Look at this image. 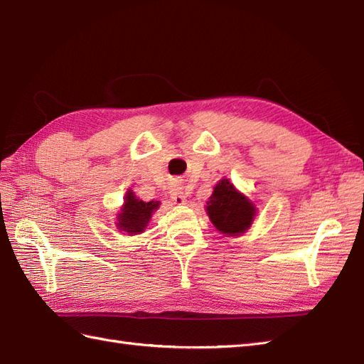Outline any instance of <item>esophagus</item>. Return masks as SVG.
Returning <instances> with one entry per match:
<instances>
[{
  "mask_svg": "<svg viewBox=\"0 0 364 364\" xmlns=\"http://www.w3.org/2000/svg\"><path fill=\"white\" fill-rule=\"evenodd\" d=\"M171 198L175 204H178V206H183V204L188 203V200H186V193L183 191V188H175L172 189L171 192Z\"/></svg>",
  "mask_w": 364,
  "mask_h": 364,
  "instance_id": "1",
  "label": "esophagus"
}]
</instances>
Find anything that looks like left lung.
<instances>
[{
    "instance_id": "obj_1",
    "label": "left lung",
    "mask_w": 364,
    "mask_h": 364,
    "mask_svg": "<svg viewBox=\"0 0 364 364\" xmlns=\"http://www.w3.org/2000/svg\"><path fill=\"white\" fill-rule=\"evenodd\" d=\"M206 212L221 234L238 237L252 226L257 209L254 203L235 189L229 180L217 183L208 201Z\"/></svg>"
}]
</instances>
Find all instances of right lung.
Returning a JSON list of instances; mask_svg holds the SVG:
<instances>
[{"label":"right lung","mask_w":364,"mask_h":364,"mask_svg":"<svg viewBox=\"0 0 364 364\" xmlns=\"http://www.w3.org/2000/svg\"><path fill=\"white\" fill-rule=\"evenodd\" d=\"M160 208V201H143L135 197L132 191H127L126 200L117 217V228L127 232L129 235L141 234L151 221L152 213Z\"/></svg>","instance_id":"add662e5"}]
</instances>
